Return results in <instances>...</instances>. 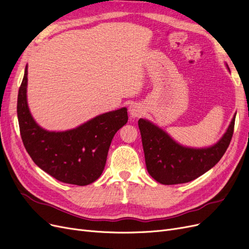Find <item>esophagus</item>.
<instances>
[{
	"mask_svg": "<svg viewBox=\"0 0 249 249\" xmlns=\"http://www.w3.org/2000/svg\"><path fill=\"white\" fill-rule=\"evenodd\" d=\"M129 113L132 118H136V117H140L143 115L144 113V110L138 104H132L130 108H129Z\"/></svg>",
	"mask_w": 249,
	"mask_h": 249,
	"instance_id": "obj_1",
	"label": "esophagus"
}]
</instances>
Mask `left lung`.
<instances>
[{"mask_svg":"<svg viewBox=\"0 0 249 249\" xmlns=\"http://www.w3.org/2000/svg\"><path fill=\"white\" fill-rule=\"evenodd\" d=\"M225 66L230 71L229 65ZM236 113L223 136L207 147L180 144L170 135L148 119L140 118L141 134L146 169L153 178L163 185L184 184L197 178L219 162L232 137Z\"/></svg>","mask_w":249,"mask_h":249,"instance_id":"left-lung-1","label":"left lung"}]
</instances>
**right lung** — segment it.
<instances>
[{"label": "right lung", "instance_id": "right-lung-1", "mask_svg": "<svg viewBox=\"0 0 249 249\" xmlns=\"http://www.w3.org/2000/svg\"><path fill=\"white\" fill-rule=\"evenodd\" d=\"M28 65L18 90V118L22 143L34 163L60 182L86 186L101 177L111 141L127 123L125 107L97 115L74 129L48 131L37 124L27 101Z\"/></svg>", "mask_w": 249, "mask_h": 249}]
</instances>
